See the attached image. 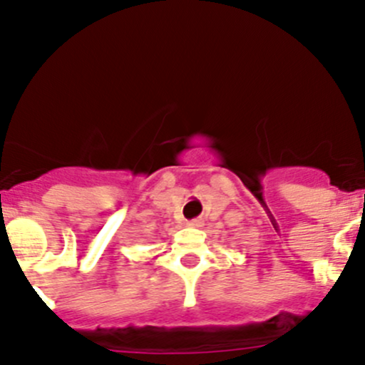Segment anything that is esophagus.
I'll use <instances>...</instances> for the list:
<instances>
[{
	"instance_id": "1",
	"label": "esophagus",
	"mask_w": 365,
	"mask_h": 365,
	"mask_svg": "<svg viewBox=\"0 0 365 365\" xmlns=\"http://www.w3.org/2000/svg\"><path fill=\"white\" fill-rule=\"evenodd\" d=\"M186 225L190 226V228H200V226L203 225V221L202 219H193V221H187Z\"/></svg>"
}]
</instances>
